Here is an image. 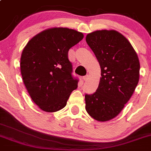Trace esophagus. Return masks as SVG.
<instances>
[{"label":"esophagus","instance_id":"obj_1","mask_svg":"<svg viewBox=\"0 0 151 151\" xmlns=\"http://www.w3.org/2000/svg\"><path fill=\"white\" fill-rule=\"evenodd\" d=\"M88 75H86V76H84V77H82V80H83V81H86V80H88Z\"/></svg>","mask_w":151,"mask_h":151}]
</instances>
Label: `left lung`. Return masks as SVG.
<instances>
[{
    "label": "left lung",
    "instance_id": "obj_1",
    "mask_svg": "<svg viewBox=\"0 0 151 151\" xmlns=\"http://www.w3.org/2000/svg\"><path fill=\"white\" fill-rule=\"evenodd\" d=\"M101 69L96 91L85 95L86 109L94 119L116 117L133 95L139 80L140 64L129 41L115 30H97L86 38Z\"/></svg>",
    "mask_w": 151,
    "mask_h": 151
}]
</instances>
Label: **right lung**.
Returning <instances> with one entry per match:
<instances>
[{"label": "right lung", "instance_id": "add662e5", "mask_svg": "<svg viewBox=\"0 0 151 151\" xmlns=\"http://www.w3.org/2000/svg\"><path fill=\"white\" fill-rule=\"evenodd\" d=\"M83 39L72 29L55 27L42 31L28 42L21 57L24 83L33 102L48 112L64 108L79 80L72 76L69 49Z\"/></svg>", "mask_w": 151, "mask_h": 151}]
</instances>
